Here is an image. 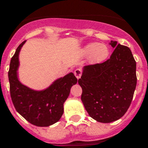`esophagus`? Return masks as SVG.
Wrapping results in <instances>:
<instances>
[{"mask_svg":"<svg viewBox=\"0 0 148 148\" xmlns=\"http://www.w3.org/2000/svg\"><path fill=\"white\" fill-rule=\"evenodd\" d=\"M74 74H75V76H76L77 78L79 79L81 77V75H82V71H81V69L77 68V69H76L74 71Z\"/></svg>","mask_w":148,"mask_h":148,"instance_id":"1","label":"esophagus"}]
</instances>
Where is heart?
<instances>
[{
	"label": "heart",
	"instance_id": "b5f03b06",
	"mask_svg": "<svg viewBox=\"0 0 148 148\" xmlns=\"http://www.w3.org/2000/svg\"><path fill=\"white\" fill-rule=\"evenodd\" d=\"M84 53H91V61L95 64L103 62L109 55V49L104 45H100L97 43H92L86 46Z\"/></svg>",
	"mask_w": 148,
	"mask_h": 148
}]
</instances>
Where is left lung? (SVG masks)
Here are the masks:
<instances>
[{
  "label": "left lung",
  "instance_id": "8db88e82",
  "mask_svg": "<svg viewBox=\"0 0 148 148\" xmlns=\"http://www.w3.org/2000/svg\"><path fill=\"white\" fill-rule=\"evenodd\" d=\"M110 45L115 48L110 58L85 66L78 80L87 112L101 123H110L124 116L137 85L136 61L130 48L113 40Z\"/></svg>",
  "mask_w": 148,
  "mask_h": 148
}]
</instances>
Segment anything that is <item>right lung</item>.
I'll return each instance as SVG.
<instances>
[{"label": "right lung", "instance_id": "add662e5", "mask_svg": "<svg viewBox=\"0 0 148 148\" xmlns=\"http://www.w3.org/2000/svg\"><path fill=\"white\" fill-rule=\"evenodd\" d=\"M25 40L17 47L11 58L8 78L10 94L15 109L29 123L38 127H47L58 122L64 113V103L77 79L73 73L54 81L42 91H35L23 85L17 79L20 50Z\"/></svg>", "mask_w": 148, "mask_h": 148}]
</instances>
